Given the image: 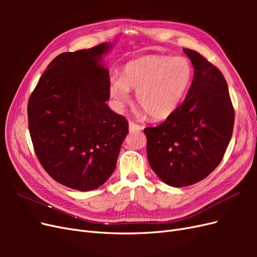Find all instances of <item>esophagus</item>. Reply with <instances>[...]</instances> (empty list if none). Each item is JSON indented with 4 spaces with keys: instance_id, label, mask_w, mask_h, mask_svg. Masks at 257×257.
<instances>
[{
    "instance_id": "1",
    "label": "esophagus",
    "mask_w": 257,
    "mask_h": 257,
    "mask_svg": "<svg viewBox=\"0 0 257 257\" xmlns=\"http://www.w3.org/2000/svg\"><path fill=\"white\" fill-rule=\"evenodd\" d=\"M128 130L131 133H133V132H137V131H141L142 126L138 125V124L134 123V122H130L128 123Z\"/></svg>"
}]
</instances>
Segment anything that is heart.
Instances as JSON below:
<instances>
[{
	"instance_id": "b5f03b06",
	"label": "heart",
	"mask_w": 257,
	"mask_h": 257,
	"mask_svg": "<svg viewBox=\"0 0 257 257\" xmlns=\"http://www.w3.org/2000/svg\"><path fill=\"white\" fill-rule=\"evenodd\" d=\"M192 74L190 62L183 57L146 56L128 62L122 77H112L110 96L122 107L130 100V91H136L138 106L150 118L166 119L180 106Z\"/></svg>"
}]
</instances>
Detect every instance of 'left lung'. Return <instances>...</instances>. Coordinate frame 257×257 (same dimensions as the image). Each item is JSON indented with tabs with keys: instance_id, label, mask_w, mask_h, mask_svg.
Listing matches in <instances>:
<instances>
[{
	"instance_id": "1",
	"label": "left lung",
	"mask_w": 257,
	"mask_h": 257,
	"mask_svg": "<svg viewBox=\"0 0 257 257\" xmlns=\"http://www.w3.org/2000/svg\"><path fill=\"white\" fill-rule=\"evenodd\" d=\"M183 51L194 67L188 94L164 123L145 128L151 168L175 188L196 183L213 172L227 149L235 120L222 73L198 52Z\"/></svg>"
}]
</instances>
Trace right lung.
I'll return each mask as SVG.
<instances>
[{
  "mask_svg": "<svg viewBox=\"0 0 257 257\" xmlns=\"http://www.w3.org/2000/svg\"><path fill=\"white\" fill-rule=\"evenodd\" d=\"M103 43L61 53L47 66L28 104L29 131L38 161L57 182L92 191L111 176L128 123L112 111Z\"/></svg>",
  "mask_w": 257,
  "mask_h": 257,
  "instance_id": "obj_1",
  "label": "right lung"
}]
</instances>
